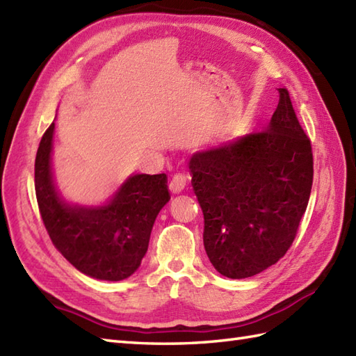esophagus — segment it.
Masks as SVG:
<instances>
[{"instance_id": "34e87169", "label": "esophagus", "mask_w": 356, "mask_h": 356, "mask_svg": "<svg viewBox=\"0 0 356 356\" xmlns=\"http://www.w3.org/2000/svg\"><path fill=\"white\" fill-rule=\"evenodd\" d=\"M186 185V176L185 175H175V177L170 181V191L172 194H179L184 191V188Z\"/></svg>"}]
</instances>
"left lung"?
<instances>
[{"mask_svg":"<svg viewBox=\"0 0 356 356\" xmlns=\"http://www.w3.org/2000/svg\"><path fill=\"white\" fill-rule=\"evenodd\" d=\"M188 167L204 217V250L220 275L252 277L282 258L314 175L311 140L285 88L266 131L197 152Z\"/></svg>","mask_w":356,"mask_h":356,"instance_id":"obj_1","label":"left lung"}]
</instances>
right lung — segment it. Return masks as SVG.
Wrapping results in <instances>:
<instances>
[{
    "mask_svg": "<svg viewBox=\"0 0 356 356\" xmlns=\"http://www.w3.org/2000/svg\"><path fill=\"white\" fill-rule=\"evenodd\" d=\"M54 122L47 129L35 162L40 216L56 249L83 275L127 279L139 268L158 213L170 200L167 175H131L100 206L68 203L53 175Z\"/></svg>",
    "mask_w": 356,
    "mask_h": 356,
    "instance_id": "right-lung-1",
    "label": "right lung"
}]
</instances>
